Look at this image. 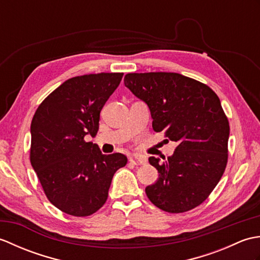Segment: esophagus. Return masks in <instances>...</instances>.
Listing matches in <instances>:
<instances>
[{"label":"esophagus","mask_w":260,"mask_h":260,"mask_svg":"<svg viewBox=\"0 0 260 260\" xmlns=\"http://www.w3.org/2000/svg\"><path fill=\"white\" fill-rule=\"evenodd\" d=\"M129 162L132 164H134V165H142V164H144L146 162V159L143 156L135 155V154H134V155H132L129 157Z\"/></svg>","instance_id":"esophagus-1"}]
</instances>
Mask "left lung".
Wrapping results in <instances>:
<instances>
[{
  "instance_id": "1",
  "label": "left lung",
  "mask_w": 260,
  "mask_h": 260,
  "mask_svg": "<svg viewBox=\"0 0 260 260\" xmlns=\"http://www.w3.org/2000/svg\"><path fill=\"white\" fill-rule=\"evenodd\" d=\"M124 84L147 104L153 129L178 143L164 162L148 158L158 179L146 186L147 198L171 213L200 206L221 179L228 161L230 127L217 93L176 73L127 74Z\"/></svg>"
}]
</instances>
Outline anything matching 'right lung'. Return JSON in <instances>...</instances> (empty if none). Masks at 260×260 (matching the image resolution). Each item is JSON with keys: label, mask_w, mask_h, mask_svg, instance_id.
Here are the masks:
<instances>
[{"label": "right lung", "mask_w": 260, "mask_h": 260, "mask_svg": "<svg viewBox=\"0 0 260 260\" xmlns=\"http://www.w3.org/2000/svg\"><path fill=\"white\" fill-rule=\"evenodd\" d=\"M123 73L77 76L53 90L31 121L30 161L48 200L62 212L87 217L101 209L124 154L104 155L86 142L99 128L101 110Z\"/></svg>", "instance_id": "obj_1"}]
</instances>
